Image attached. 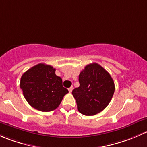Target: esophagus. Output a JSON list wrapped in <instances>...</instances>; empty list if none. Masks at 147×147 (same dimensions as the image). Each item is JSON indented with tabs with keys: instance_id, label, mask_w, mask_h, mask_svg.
<instances>
[{
	"instance_id": "esophagus-1",
	"label": "esophagus",
	"mask_w": 147,
	"mask_h": 147,
	"mask_svg": "<svg viewBox=\"0 0 147 147\" xmlns=\"http://www.w3.org/2000/svg\"><path fill=\"white\" fill-rule=\"evenodd\" d=\"M73 89H74V87H73V86H71V87L69 88V93H71L72 90H73Z\"/></svg>"
}]
</instances>
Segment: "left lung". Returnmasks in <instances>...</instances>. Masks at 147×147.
Here are the masks:
<instances>
[{
  "instance_id": "1",
  "label": "left lung",
  "mask_w": 147,
  "mask_h": 147,
  "mask_svg": "<svg viewBox=\"0 0 147 147\" xmlns=\"http://www.w3.org/2000/svg\"><path fill=\"white\" fill-rule=\"evenodd\" d=\"M79 87L72 94L78 110L85 115H95L110 103L115 92V84L110 74L96 63L85 67L78 76Z\"/></svg>"
}]
</instances>
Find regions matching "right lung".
Segmentation results:
<instances>
[{
  "mask_svg": "<svg viewBox=\"0 0 147 147\" xmlns=\"http://www.w3.org/2000/svg\"><path fill=\"white\" fill-rule=\"evenodd\" d=\"M50 65L39 63L22 74L20 88L32 107L42 112L55 110L69 90L63 87L62 79Z\"/></svg>",
  "mask_w": 147,
  "mask_h": 147,
  "instance_id": "right-lung-1",
  "label": "right lung"
}]
</instances>
